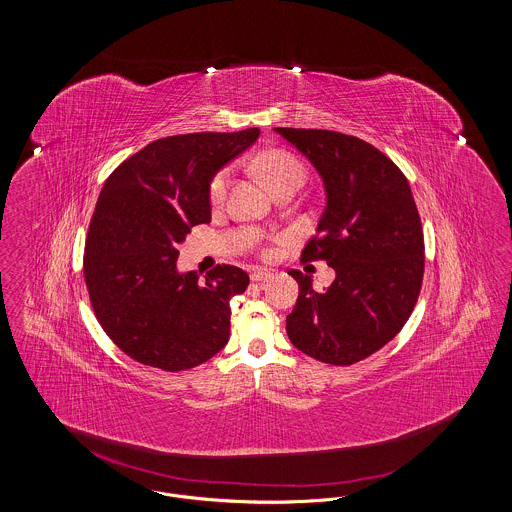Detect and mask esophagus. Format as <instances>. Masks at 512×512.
<instances>
[{
	"label": "esophagus",
	"mask_w": 512,
	"mask_h": 512,
	"mask_svg": "<svg viewBox=\"0 0 512 512\" xmlns=\"http://www.w3.org/2000/svg\"><path fill=\"white\" fill-rule=\"evenodd\" d=\"M272 278V272L268 268H255L251 272V282H267Z\"/></svg>",
	"instance_id": "34e87169"
}]
</instances>
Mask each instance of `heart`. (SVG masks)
Returning a JSON list of instances; mask_svg holds the SVG:
<instances>
[{
	"mask_svg": "<svg viewBox=\"0 0 512 512\" xmlns=\"http://www.w3.org/2000/svg\"><path fill=\"white\" fill-rule=\"evenodd\" d=\"M257 167H259V171L265 174V178H267L268 184L272 186V190H276L278 186H282V184H286L290 180H301L303 182V176H305V169H303L301 161L292 153L284 151V149L268 151L263 157H259ZM230 180H232L230 169H222L213 178V182L209 186V199H211V203L219 205V203L224 201L226 192L230 188Z\"/></svg>",
	"mask_w": 512,
	"mask_h": 512,
	"instance_id": "obj_1",
	"label": "heart"
}]
</instances>
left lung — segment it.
<instances>
[{
  "mask_svg": "<svg viewBox=\"0 0 512 512\" xmlns=\"http://www.w3.org/2000/svg\"><path fill=\"white\" fill-rule=\"evenodd\" d=\"M317 169L326 207L301 261H326L336 280L315 292L290 270L299 295L286 318L293 345L328 365L359 363L393 340L411 317L424 274V234L405 174L355 136L274 128Z\"/></svg>",
  "mask_w": 512,
  "mask_h": 512,
  "instance_id": "left-lung-1",
  "label": "left lung"
}]
</instances>
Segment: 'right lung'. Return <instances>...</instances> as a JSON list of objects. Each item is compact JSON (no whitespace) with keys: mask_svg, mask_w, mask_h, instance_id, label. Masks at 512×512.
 Masks as SVG:
<instances>
[{"mask_svg":"<svg viewBox=\"0 0 512 512\" xmlns=\"http://www.w3.org/2000/svg\"><path fill=\"white\" fill-rule=\"evenodd\" d=\"M259 138L195 132L151 142L105 180L90 222L84 278L105 334L142 365L188 370L230 338V299L244 293L242 268L219 265L205 282L178 272V244L211 222L215 174Z\"/></svg>","mask_w":512,"mask_h":512,"instance_id":"obj_1","label":"right lung"}]
</instances>
